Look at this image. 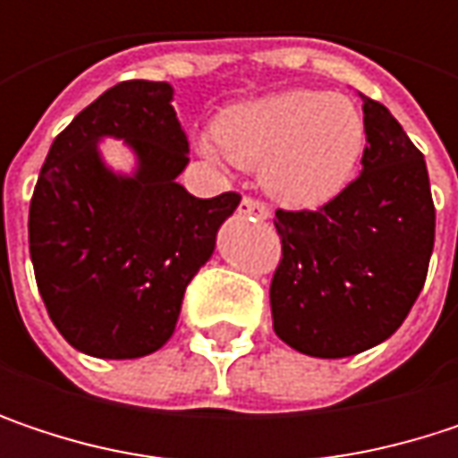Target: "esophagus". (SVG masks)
Masks as SVG:
<instances>
[{
    "label": "esophagus",
    "mask_w": 458,
    "mask_h": 458,
    "mask_svg": "<svg viewBox=\"0 0 458 458\" xmlns=\"http://www.w3.org/2000/svg\"><path fill=\"white\" fill-rule=\"evenodd\" d=\"M238 209H241L243 215H251V217H257V220H267V217H270V209H267V204H265V201H259V199H251V196H243Z\"/></svg>",
    "instance_id": "34e87169"
}]
</instances>
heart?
Masks as SVG:
<instances>
[{"label":"heart","instance_id":"obj_1","mask_svg":"<svg viewBox=\"0 0 458 458\" xmlns=\"http://www.w3.org/2000/svg\"><path fill=\"white\" fill-rule=\"evenodd\" d=\"M366 122L352 100L289 89L228 108L215 138L201 140L212 158L259 169L265 191L286 207L316 209L339 196L363 156Z\"/></svg>","mask_w":458,"mask_h":458}]
</instances>
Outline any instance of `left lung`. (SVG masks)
<instances>
[{
    "instance_id": "8db88e82",
    "label": "left lung",
    "mask_w": 458,
    "mask_h": 458,
    "mask_svg": "<svg viewBox=\"0 0 458 458\" xmlns=\"http://www.w3.org/2000/svg\"><path fill=\"white\" fill-rule=\"evenodd\" d=\"M363 98V172L310 212L276 209L281 262L270 284L276 334L313 358L358 355L398 331L435 243L421 150L395 116Z\"/></svg>"
}]
</instances>
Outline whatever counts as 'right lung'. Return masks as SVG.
Returning a JSON list of instances; mask_svg holds the SVG:
<instances>
[{
	"instance_id": "right-lung-1",
	"label": "right lung",
	"mask_w": 458,
	"mask_h": 458,
	"mask_svg": "<svg viewBox=\"0 0 458 458\" xmlns=\"http://www.w3.org/2000/svg\"><path fill=\"white\" fill-rule=\"evenodd\" d=\"M103 137L136 150L135 175L102 164ZM185 164L166 81L111 87L55 138L29 209V249L47 313L71 347L127 360L174 334L185 286L241 201L233 191L191 196L177 182Z\"/></svg>"
}]
</instances>
